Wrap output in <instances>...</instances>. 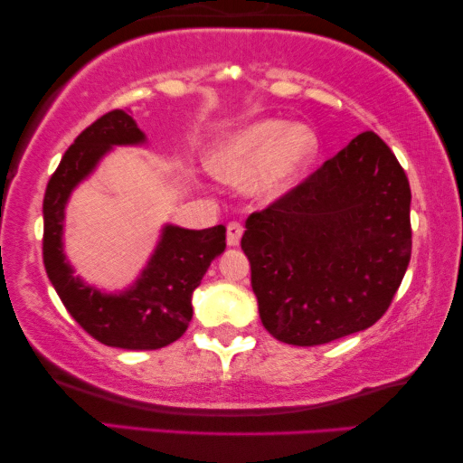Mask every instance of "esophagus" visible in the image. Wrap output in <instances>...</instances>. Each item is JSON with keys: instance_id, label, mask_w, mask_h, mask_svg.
I'll return each instance as SVG.
<instances>
[{"instance_id": "obj_1", "label": "esophagus", "mask_w": 463, "mask_h": 463, "mask_svg": "<svg viewBox=\"0 0 463 463\" xmlns=\"http://www.w3.org/2000/svg\"><path fill=\"white\" fill-rule=\"evenodd\" d=\"M242 233H244L242 223H238V221H232V223L227 225V244L238 246L240 238H242Z\"/></svg>"}]
</instances>
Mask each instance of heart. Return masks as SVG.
I'll use <instances>...</instances> for the list:
<instances>
[{
	"label": "heart",
	"mask_w": 463,
	"mask_h": 463,
	"mask_svg": "<svg viewBox=\"0 0 463 463\" xmlns=\"http://www.w3.org/2000/svg\"><path fill=\"white\" fill-rule=\"evenodd\" d=\"M320 141L312 126L284 119H259L223 141L211 156L213 173L232 183L255 176L263 195L293 187L318 154Z\"/></svg>",
	"instance_id": "1"
}]
</instances>
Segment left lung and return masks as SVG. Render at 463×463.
Returning <instances> with one entry per match:
<instances>
[{"instance_id":"1","label":"left lung","mask_w":463,"mask_h":463,"mask_svg":"<svg viewBox=\"0 0 463 463\" xmlns=\"http://www.w3.org/2000/svg\"><path fill=\"white\" fill-rule=\"evenodd\" d=\"M411 244L409 179L366 130L246 219L242 250L263 326L290 345L373 326L401 287Z\"/></svg>"}]
</instances>
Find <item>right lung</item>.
Returning a JSON list of instances; mask_svg holds the SVG:
<instances>
[{"mask_svg":"<svg viewBox=\"0 0 463 463\" xmlns=\"http://www.w3.org/2000/svg\"><path fill=\"white\" fill-rule=\"evenodd\" d=\"M135 119L113 109L92 122L65 151L43 195V265L62 306L100 344L122 350H157L173 344L192 322V293L225 250V227L183 230L166 225L147 269L122 295L86 287L65 261L62 219L71 189L86 179L111 145L143 143Z\"/></svg>","mask_w":463,"mask_h":463,"instance_id":"obj_1","label":"right lung"}]
</instances>
